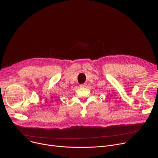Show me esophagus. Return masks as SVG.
<instances>
[{
  "mask_svg": "<svg viewBox=\"0 0 158 158\" xmlns=\"http://www.w3.org/2000/svg\"><path fill=\"white\" fill-rule=\"evenodd\" d=\"M86 83L80 85V87H86Z\"/></svg>",
  "mask_w": 158,
  "mask_h": 158,
  "instance_id": "1",
  "label": "esophagus"
}]
</instances>
